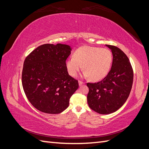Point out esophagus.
Wrapping results in <instances>:
<instances>
[{
    "label": "esophagus",
    "mask_w": 149,
    "mask_h": 149,
    "mask_svg": "<svg viewBox=\"0 0 149 149\" xmlns=\"http://www.w3.org/2000/svg\"><path fill=\"white\" fill-rule=\"evenodd\" d=\"M78 83H79V86H82L83 84H84V83L82 82L81 81H79Z\"/></svg>",
    "instance_id": "obj_1"
}]
</instances>
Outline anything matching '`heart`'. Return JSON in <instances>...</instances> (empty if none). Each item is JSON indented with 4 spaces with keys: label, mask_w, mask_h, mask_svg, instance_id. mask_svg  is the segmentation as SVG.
<instances>
[{
    "label": "heart",
    "mask_w": 149,
    "mask_h": 149,
    "mask_svg": "<svg viewBox=\"0 0 149 149\" xmlns=\"http://www.w3.org/2000/svg\"><path fill=\"white\" fill-rule=\"evenodd\" d=\"M110 49L90 46H83L75 51L73 57L66 61V66L71 76L78 74L82 66L84 76L97 81L103 79L109 73L112 62Z\"/></svg>",
    "instance_id": "heart-1"
}]
</instances>
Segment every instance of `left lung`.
I'll use <instances>...</instances> for the list:
<instances>
[{"mask_svg":"<svg viewBox=\"0 0 149 149\" xmlns=\"http://www.w3.org/2000/svg\"><path fill=\"white\" fill-rule=\"evenodd\" d=\"M113 56L109 73L101 81L87 83L89 107L101 114H109L123 106L131 91L134 73L128 57L120 49L106 45Z\"/></svg>","mask_w":149,"mask_h":149,"instance_id":"1","label":"left lung"}]
</instances>
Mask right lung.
Instances as JSON below:
<instances>
[{
  "mask_svg": "<svg viewBox=\"0 0 149 149\" xmlns=\"http://www.w3.org/2000/svg\"><path fill=\"white\" fill-rule=\"evenodd\" d=\"M71 48L65 44H44L26 57L22 82L30 102L44 113H61L79 87L69 75L66 60Z\"/></svg>",
  "mask_w": 149,
  "mask_h": 149,
  "instance_id": "obj_1",
  "label": "right lung"
}]
</instances>
